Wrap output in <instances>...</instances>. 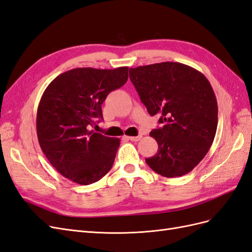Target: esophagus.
I'll return each instance as SVG.
<instances>
[{
    "label": "esophagus",
    "instance_id": "34e87169",
    "mask_svg": "<svg viewBox=\"0 0 252 252\" xmlns=\"http://www.w3.org/2000/svg\"><path fill=\"white\" fill-rule=\"evenodd\" d=\"M126 138H127L128 140L132 141V142H138V141L141 140L142 136H141V135H138V136H126Z\"/></svg>",
    "mask_w": 252,
    "mask_h": 252
}]
</instances>
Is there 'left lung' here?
Instances as JSON below:
<instances>
[{"mask_svg": "<svg viewBox=\"0 0 252 252\" xmlns=\"http://www.w3.org/2000/svg\"><path fill=\"white\" fill-rule=\"evenodd\" d=\"M129 77L150 116L162 127L149 135L158 152L145 159L166 178L191 171L207 155L218 127V102L209 81L188 65L163 62L129 69Z\"/></svg>", "mask_w": 252, "mask_h": 252, "instance_id": "1", "label": "left lung"}]
</instances>
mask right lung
<instances>
[{
	"mask_svg": "<svg viewBox=\"0 0 252 252\" xmlns=\"http://www.w3.org/2000/svg\"><path fill=\"white\" fill-rule=\"evenodd\" d=\"M128 80V67L74 68L45 89L36 112V134L50 164L80 185L101 180L113 165L120 139L90 126L103 119L102 104Z\"/></svg>",
	"mask_w": 252,
	"mask_h": 252,
	"instance_id": "add662e5",
	"label": "right lung"
}]
</instances>
